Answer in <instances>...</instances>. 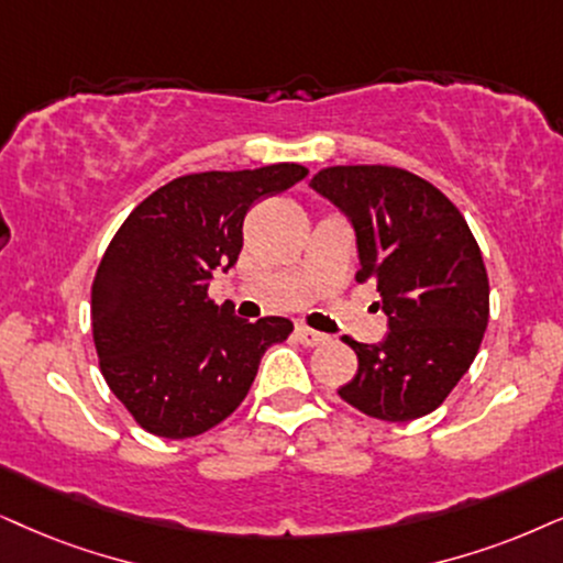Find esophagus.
Wrapping results in <instances>:
<instances>
[{"mask_svg":"<svg viewBox=\"0 0 563 563\" xmlns=\"http://www.w3.org/2000/svg\"><path fill=\"white\" fill-rule=\"evenodd\" d=\"M296 338H298V343L306 345V347H314V345L327 343L324 332H317V330H311V327H303V324L296 327Z\"/></svg>","mask_w":563,"mask_h":563,"instance_id":"1","label":"esophagus"}]
</instances>
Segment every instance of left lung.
I'll return each instance as SVG.
<instances>
[{
    "label": "left lung",
    "instance_id": "left-lung-1",
    "mask_svg": "<svg viewBox=\"0 0 563 563\" xmlns=\"http://www.w3.org/2000/svg\"><path fill=\"white\" fill-rule=\"evenodd\" d=\"M353 223L361 269L374 280L389 332L343 338L358 372L338 389L379 421L437 410L478 355L488 324V275L462 212L421 176L395 166H332L309 184Z\"/></svg>",
    "mask_w": 563,
    "mask_h": 563
}]
</instances>
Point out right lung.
<instances>
[{"label":"right lung","instance_id":"1","mask_svg":"<svg viewBox=\"0 0 563 563\" xmlns=\"http://www.w3.org/2000/svg\"><path fill=\"white\" fill-rule=\"evenodd\" d=\"M309 168L205 170L142 199L111 239L92 280L90 322L101 374L142 429L189 439L231 416L269 345L294 324L233 317L208 296L216 269L236 265L244 218Z\"/></svg>","mask_w":563,"mask_h":563}]
</instances>
